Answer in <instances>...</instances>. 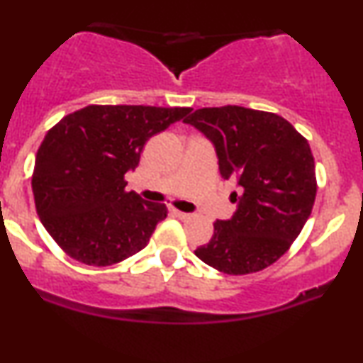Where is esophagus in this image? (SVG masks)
<instances>
[{"label": "esophagus", "instance_id": "1", "mask_svg": "<svg viewBox=\"0 0 363 363\" xmlns=\"http://www.w3.org/2000/svg\"><path fill=\"white\" fill-rule=\"evenodd\" d=\"M172 215L177 216L179 220H189V218L193 216L191 213H182V211H177V209H172Z\"/></svg>", "mask_w": 363, "mask_h": 363}]
</instances>
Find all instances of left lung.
<instances>
[{"label":"left lung","instance_id":"left-lung-1","mask_svg":"<svg viewBox=\"0 0 363 363\" xmlns=\"http://www.w3.org/2000/svg\"><path fill=\"white\" fill-rule=\"evenodd\" d=\"M184 123L215 147L223 181L237 179L230 220H218L196 257L230 276L259 272L281 259L306 225L316 198L308 140L282 116L243 106L201 108Z\"/></svg>","mask_w":363,"mask_h":363}]
</instances>
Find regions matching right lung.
<instances>
[{
  "mask_svg": "<svg viewBox=\"0 0 363 363\" xmlns=\"http://www.w3.org/2000/svg\"><path fill=\"white\" fill-rule=\"evenodd\" d=\"M191 108L86 106L64 116L43 138L32 189L42 225L81 264L106 267L147 247L167 216L160 203L125 191L150 137Z\"/></svg>",
  "mask_w": 363,
  "mask_h": 363,
  "instance_id": "add662e5",
  "label": "right lung"
}]
</instances>
